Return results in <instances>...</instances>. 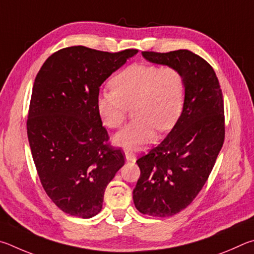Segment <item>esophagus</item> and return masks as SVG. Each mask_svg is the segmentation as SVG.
<instances>
[{
	"label": "esophagus",
	"mask_w": 254,
	"mask_h": 254,
	"mask_svg": "<svg viewBox=\"0 0 254 254\" xmlns=\"http://www.w3.org/2000/svg\"><path fill=\"white\" fill-rule=\"evenodd\" d=\"M126 159L127 162H135L136 161L135 154H132L130 152H126Z\"/></svg>",
	"instance_id": "34e87169"
}]
</instances>
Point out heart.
Here are the masks:
<instances>
[{
    "label": "heart",
    "instance_id": "heart-1",
    "mask_svg": "<svg viewBox=\"0 0 254 254\" xmlns=\"http://www.w3.org/2000/svg\"><path fill=\"white\" fill-rule=\"evenodd\" d=\"M113 91L97 97L98 115L106 127L119 128L132 108L134 122L114 137L116 145L127 150H138L155 140L156 128L168 130L179 118L185 96L183 75L172 66L158 68L136 64L127 66L111 79Z\"/></svg>",
    "mask_w": 254,
    "mask_h": 254
}]
</instances>
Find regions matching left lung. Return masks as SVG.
Returning <instances> with one entry per match:
<instances>
[{
  "label": "left lung",
  "instance_id": "left-lung-1",
  "mask_svg": "<svg viewBox=\"0 0 254 254\" xmlns=\"http://www.w3.org/2000/svg\"><path fill=\"white\" fill-rule=\"evenodd\" d=\"M152 64L183 75V110L166 138L136 163L140 177L132 192L137 210L157 217L175 215L192 203L210 176L224 141V105L212 66L192 51H144Z\"/></svg>",
  "mask_w": 254,
  "mask_h": 254
}]
</instances>
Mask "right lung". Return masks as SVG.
<instances>
[{
	"instance_id": "obj_1",
	"label": "right lung",
	"mask_w": 254,
	"mask_h": 254,
	"mask_svg": "<svg viewBox=\"0 0 254 254\" xmlns=\"http://www.w3.org/2000/svg\"><path fill=\"white\" fill-rule=\"evenodd\" d=\"M137 52L64 48L35 77L26 123L31 153L44 190L66 214L97 215L124 166L125 154L107 144L96 101L105 80Z\"/></svg>"
}]
</instances>
